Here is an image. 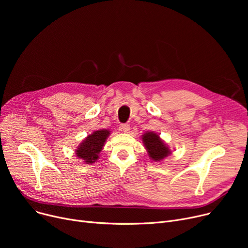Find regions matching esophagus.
<instances>
[{
    "mask_svg": "<svg viewBox=\"0 0 248 248\" xmlns=\"http://www.w3.org/2000/svg\"><path fill=\"white\" fill-rule=\"evenodd\" d=\"M120 129L122 132L124 133H128L129 129H131V126H129L128 124H123L121 126H120Z\"/></svg>",
    "mask_w": 248,
    "mask_h": 248,
    "instance_id": "1",
    "label": "esophagus"
}]
</instances>
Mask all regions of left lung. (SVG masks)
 I'll return each mask as SVG.
<instances>
[{"label": "left lung", "mask_w": 248, "mask_h": 248, "mask_svg": "<svg viewBox=\"0 0 248 248\" xmlns=\"http://www.w3.org/2000/svg\"><path fill=\"white\" fill-rule=\"evenodd\" d=\"M142 138V141L148 151L150 158L154 161H161L170 155V149H169L165 142L160 139L159 135L154 132L146 133Z\"/></svg>", "instance_id": "1"}]
</instances>
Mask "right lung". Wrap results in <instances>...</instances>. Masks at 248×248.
<instances>
[{"instance_id":"obj_1","label":"right lung","mask_w":248,"mask_h":248,"mask_svg":"<svg viewBox=\"0 0 248 248\" xmlns=\"http://www.w3.org/2000/svg\"><path fill=\"white\" fill-rule=\"evenodd\" d=\"M110 132L108 129H100L89 135L76 149V155L83 160L86 164H93L99 158V153L101 152L104 142H106Z\"/></svg>"}]
</instances>
